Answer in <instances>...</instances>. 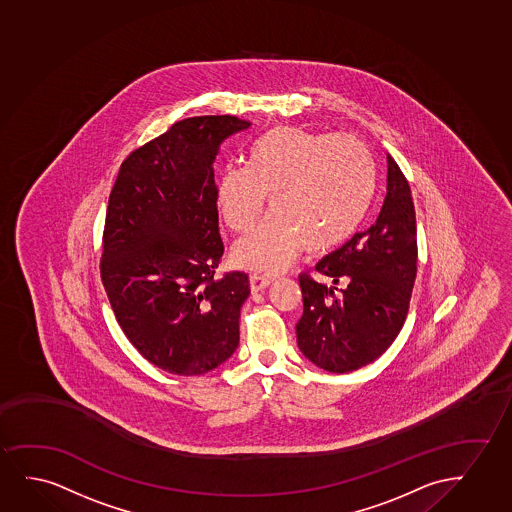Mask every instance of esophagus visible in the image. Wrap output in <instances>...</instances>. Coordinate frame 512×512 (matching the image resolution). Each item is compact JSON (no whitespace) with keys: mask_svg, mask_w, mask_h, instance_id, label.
<instances>
[{"mask_svg":"<svg viewBox=\"0 0 512 512\" xmlns=\"http://www.w3.org/2000/svg\"><path fill=\"white\" fill-rule=\"evenodd\" d=\"M273 283V279L267 278V276H260V274H250V288L252 293H259L262 290H266L267 286Z\"/></svg>","mask_w":512,"mask_h":512,"instance_id":"1","label":"esophagus"}]
</instances>
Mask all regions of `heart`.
Returning a JSON list of instances; mask_svg holds the SVG:
<instances>
[{"label":"heart","instance_id":"b5f03b06","mask_svg":"<svg viewBox=\"0 0 512 512\" xmlns=\"http://www.w3.org/2000/svg\"><path fill=\"white\" fill-rule=\"evenodd\" d=\"M373 163L352 135H328L281 125L260 135L246 166H227L217 184L220 217L245 234L266 210L267 222L238 241V266L273 274L297 259L339 250L358 231L372 198Z\"/></svg>","mask_w":512,"mask_h":512}]
</instances>
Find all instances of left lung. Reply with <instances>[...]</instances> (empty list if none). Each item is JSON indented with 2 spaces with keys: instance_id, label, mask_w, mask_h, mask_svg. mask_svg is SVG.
<instances>
[{
  "instance_id": "8db88e82",
  "label": "left lung",
  "mask_w": 512,
  "mask_h": 512,
  "mask_svg": "<svg viewBox=\"0 0 512 512\" xmlns=\"http://www.w3.org/2000/svg\"><path fill=\"white\" fill-rule=\"evenodd\" d=\"M332 286L300 274L304 314L297 344L326 372L347 373L380 358L403 328L417 276V222L412 191L387 154V193L363 233L319 260ZM339 284H344L342 289Z\"/></svg>"
}]
</instances>
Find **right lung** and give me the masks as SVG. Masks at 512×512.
<instances>
[{"label": "right lung", "mask_w": 512, "mask_h": 512, "mask_svg": "<svg viewBox=\"0 0 512 512\" xmlns=\"http://www.w3.org/2000/svg\"><path fill=\"white\" fill-rule=\"evenodd\" d=\"M236 116H196L121 163L107 205L100 278L133 347L161 370L203 375L233 356L248 274L215 276L219 233L213 161L250 128Z\"/></svg>", "instance_id": "obj_1"}]
</instances>
